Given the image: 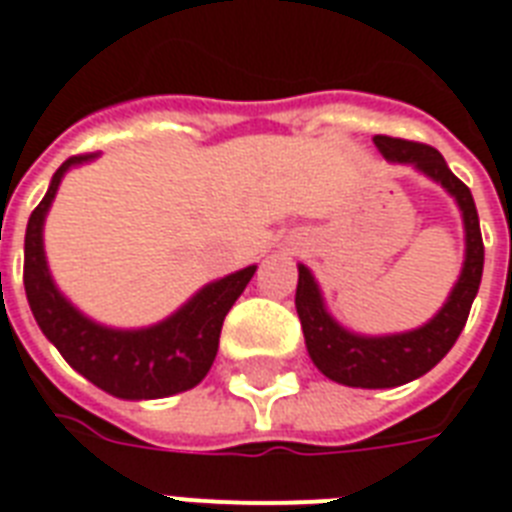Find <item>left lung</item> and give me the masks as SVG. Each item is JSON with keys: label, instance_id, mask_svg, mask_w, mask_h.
Listing matches in <instances>:
<instances>
[{"label": "left lung", "instance_id": "1", "mask_svg": "<svg viewBox=\"0 0 512 512\" xmlns=\"http://www.w3.org/2000/svg\"><path fill=\"white\" fill-rule=\"evenodd\" d=\"M373 144L386 161L413 163L427 177L438 179L448 193L454 195L462 209L464 230H467V255L459 282H456L451 298L440 314L429 325L403 335H386V338H362V335L346 333L341 325H335L330 314L322 306L314 276L306 265H298V290H295V308H298L300 327L306 335V346L311 360L327 378L338 384L360 386V389H389V386L408 384L413 378L424 376L432 370L467 325L470 308L478 295L483 276V239L478 209H475L473 193L462 179L454 177L443 155L435 147L395 136H376Z\"/></svg>", "mask_w": 512, "mask_h": 512}]
</instances>
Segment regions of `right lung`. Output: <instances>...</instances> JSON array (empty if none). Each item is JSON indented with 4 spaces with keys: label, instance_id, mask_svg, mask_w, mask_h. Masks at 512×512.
Returning a JSON list of instances; mask_svg holds the SVG:
<instances>
[{
    "label": "right lung",
    "instance_id": "right-lung-1",
    "mask_svg": "<svg viewBox=\"0 0 512 512\" xmlns=\"http://www.w3.org/2000/svg\"><path fill=\"white\" fill-rule=\"evenodd\" d=\"M91 158H96V152L72 155L61 163L48 193L29 217L23 241V287L31 314L61 357L109 395L155 400L193 389L212 368L225 314L255 276V265L204 287L174 317L147 330H109L85 319L66 303L50 279L42 252V222L64 171Z\"/></svg>",
    "mask_w": 512,
    "mask_h": 512
}]
</instances>
